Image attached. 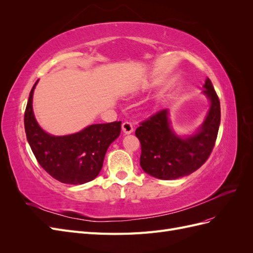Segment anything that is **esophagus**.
I'll return each instance as SVG.
<instances>
[{
    "instance_id": "34e87169",
    "label": "esophagus",
    "mask_w": 253,
    "mask_h": 253,
    "mask_svg": "<svg viewBox=\"0 0 253 253\" xmlns=\"http://www.w3.org/2000/svg\"><path fill=\"white\" fill-rule=\"evenodd\" d=\"M122 131H124L125 134H131V133H133V131H134L133 125L131 124V122H128V121L124 122V124H122Z\"/></svg>"
}]
</instances>
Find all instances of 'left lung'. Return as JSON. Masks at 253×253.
<instances>
[{"label":"left lung","instance_id":"left-lung-1","mask_svg":"<svg viewBox=\"0 0 253 253\" xmlns=\"http://www.w3.org/2000/svg\"><path fill=\"white\" fill-rule=\"evenodd\" d=\"M204 88L210 109L196 133L186 137L176 134L168 109L152 115L136 128L141 144L140 166L145 173L159 179H177L200 169L209 158L218 133L220 104L209 78Z\"/></svg>","mask_w":253,"mask_h":253}]
</instances>
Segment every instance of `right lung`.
I'll return each instance as SVG.
<instances>
[{"label": "right lung", "instance_id": "right-lung-1", "mask_svg": "<svg viewBox=\"0 0 253 253\" xmlns=\"http://www.w3.org/2000/svg\"><path fill=\"white\" fill-rule=\"evenodd\" d=\"M37 83L30 90L24 126L38 163L51 177L63 183L82 185L93 180L102 169L110 144L120 135L121 121L91 125L71 135H50L38 125L34 115L33 96Z\"/></svg>", "mask_w": 253, "mask_h": 253}]
</instances>
